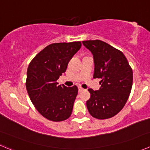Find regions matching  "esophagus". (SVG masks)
<instances>
[{
    "mask_svg": "<svg viewBox=\"0 0 150 150\" xmlns=\"http://www.w3.org/2000/svg\"><path fill=\"white\" fill-rule=\"evenodd\" d=\"M84 90V89L82 87H81V86H78V91H79V92H81V91H83Z\"/></svg>",
    "mask_w": 150,
    "mask_h": 150,
    "instance_id": "esophagus-1",
    "label": "esophagus"
}]
</instances>
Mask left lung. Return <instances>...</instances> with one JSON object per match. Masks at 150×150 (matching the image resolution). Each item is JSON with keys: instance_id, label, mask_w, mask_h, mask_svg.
Listing matches in <instances>:
<instances>
[{"instance_id": "left-lung-1", "label": "left lung", "mask_w": 150, "mask_h": 150, "mask_svg": "<svg viewBox=\"0 0 150 150\" xmlns=\"http://www.w3.org/2000/svg\"><path fill=\"white\" fill-rule=\"evenodd\" d=\"M94 62L93 78H101L99 90L89 88L86 102L91 115L100 120L110 118L123 108L133 84V71L120 51L99 40L82 41Z\"/></svg>"}]
</instances>
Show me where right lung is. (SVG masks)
<instances>
[{
    "label": "right lung",
    "mask_w": 150,
    "mask_h": 150,
    "mask_svg": "<svg viewBox=\"0 0 150 150\" xmlns=\"http://www.w3.org/2000/svg\"><path fill=\"white\" fill-rule=\"evenodd\" d=\"M81 47L80 41L52 43L29 64L27 91L36 110L48 120L63 121L72 114L78 87L61 86L57 81L65 72L69 60Z\"/></svg>",
    "instance_id": "add662e5"
}]
</instances>
